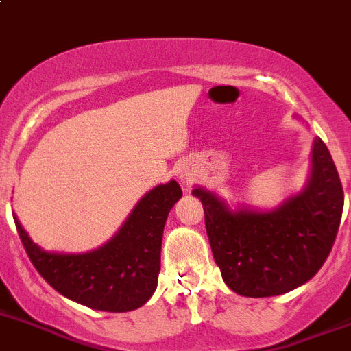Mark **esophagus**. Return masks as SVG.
I'll return each mask as SVG.
<instances>
[{
  "label": "esophagus",
  "mask_w": 351,
  "mask_h": 351,
  "mask_svg": "<svg viewBox=\"0 0 351 351\" xmlns=\"http://www.w3.org/2000/svg\"><path fill=\"white\" fill-rule=\"evenodd\" d=\"M179 177H180V180H189L191 177H193V172H189V171H179Z\"/></svg>",
  "instance_id": "34e87169"
}]
</instances>
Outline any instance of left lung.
I'll list each match as a JSON object with an SVG mask.
<instances>
[{
  "mask_svg": "<svg viewBox=\"0 0 351 351\" xmlns=\"http://www.w3.org/2000/svg\"><path fill=\"white\" fill-rule=\"evenodd\" d=\"M223 280L245 298L280 295L306 284L333 248L343 213V187L330 150L314 138L304 189L276 209H231L219 196L194 187Z\"/></svg>",
  "mask_w": 351,
  "mask_h": 351,
  "instance_id": "left-lung-1",
  "label": "left lung"
}]
</instances>
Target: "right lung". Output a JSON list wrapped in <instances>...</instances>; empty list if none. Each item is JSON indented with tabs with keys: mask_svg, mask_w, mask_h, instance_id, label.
I'll use <instances>...</instances> for the list:
<instances>
[{
	"mask_svg": "<svg viewBox=\"0 0 351 351\" xmlns=\"http://www.w3.org/2000/svg\"><path fill=\"white\" fill-rule=\"evenodd\" d=\"M180 197L176 180L154 187L110 241L86 254L45 252L13 219L30 262L59 294L96 311L126 313L145 304L157 289L165 219Z\"/></svg>",
	"mask_w": 351,
	"mask_h": 351,
	"instance_id": "add662e5",
	"label": "right lung"
}]
</instances>
